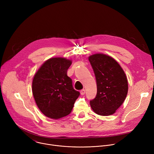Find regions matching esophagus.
<instances>
[{
  "mask_svg": "<svg viewBox=\"0 0 154 154\" xmlns=\"http://www.w3.org/2000/svg\"><path fill=\"white\" fill-rule=\"evenodd\" d=\"M80 94H81V95H84L85 94V90L84 89L80 90Z\"/></svg>",
  "mask_w": 154,
  "mask_h": 154,
  "instance_id": "esophagus-1",
  "label": "esophagus"
}]
</instances>
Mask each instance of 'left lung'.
Here are the masks:
<instances>
[{"instance_id":"1","label":"left lung","mask_w":154,"mask_h":154,"mask_svg":"<svg viewBox=\"0 0 154 154\" xmlns=\"http://www.w3.org/2000/svg\"><path fill=\"white\" fill-rule=\"evenodd\" d=\"M97 83V94L90 100L91 107L97 115L109 116L122 104L128 92L125 74L112 57L102 54L89 57Z\"/></svg>"}]
</instances>
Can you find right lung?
I'll use <instances>...</instances> for the list:
<instances>
[{
  "mask_svg": "<svg viewBox=\"0 0 154 154\" xmlns=\"http://www.w3.org/2000/svg\"><path fill=\"white\" fill-rule=\"evenodd\" d=\"M72 61L57 57L48 60L35 74L32 93L40 111L57 119L68 115L80 93L74 89L67 71Z\"/></svg>",
  "mask_w": 154,
  "mask_h": 154,
  "instance_id": "right-lung-1",
  "label": "right lung"
}]
</instances>
